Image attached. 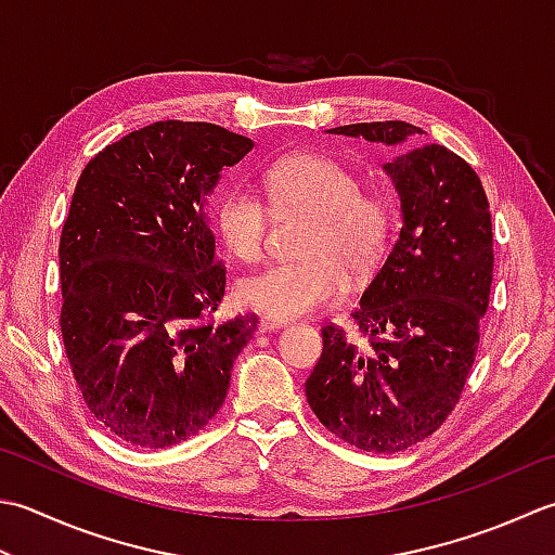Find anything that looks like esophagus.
I'll list each match as a JSON object with an SVG mask.
<instances>
[{
    "mask_svg": "<svg viewBox=\"0 0 555 555\" xmlns=\"http://www.w3.org/2000/svg\"><path fill=\"white\" fill-rule=\"evenodd\" d=\"M288 320H276V318H262L259 320V330L262 332H271V330H284L288 327Z\"/></svg>",
    "mask_w": 555,
    "mask_h": 555,
    "instance_id": "1",
    "label": "esophagus"
}]
</instances>
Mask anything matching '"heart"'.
<instances>
[{
	"mask_svg": "<svg viewBox=\"0 0 555 555\" xmlns=\"http://www.w3.org/2000/svg\"><path fill=\"white\" fill-rule=\"evenodd\" d=\"M269 206L279 216H310L298 262L267 267L237 284L245 306L293 320L339 300L349 276L363 281L385 262L395 233L387 194L363 190L344 163L320 154L281 158L264 176ZM269 206L249 188L228 190L216 204L214 231L237 262H257L269 233Z\"/></svg>",
	"mask_w": 555,
	"mask_h": 555,
	"instance_id": "obj_1",
	"label": "heart"
}]
</instances>
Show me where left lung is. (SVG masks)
I'll use <instances>...</instances> for the list:
<instances>
[{
  "mask_svg": "<svg viewBox=\"0 0 555 555\" xmlns=\"http://www.w3.org/2000/svg\"><path fill=\"white\" fill-rule=\"evenodd\" d=\"M397 149L385 163L401 197L399 237L351 318L327 322L306 383L314 416L365 452H401L457 406L491 298L493 228L476 170L401 119L330 129Z\"/></svg>",
  "mask_w": 555,
  "mask_h": 555,
  "instance_id": "8db88e82",
  "label": "left lung"
}]
</instances>
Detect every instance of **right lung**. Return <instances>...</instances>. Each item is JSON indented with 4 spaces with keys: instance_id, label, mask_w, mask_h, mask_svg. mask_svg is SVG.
Instances as JSON below:
<instances>
[{
    "instance_id": "add662e5",
    "label": "right lung",
    "mask_w": 555,
    "mask_h": 555,
    "mask_svg": "<svg viewBox=\"0 0 555 555\" xmlns=\"http://www.w3.org/2000/svg\"><path fill=\"white\" fill-rule=\"evenodd\" d=\"M253 139L163 119L86 163L60 237V330L81 397L129 444L163 450L223 406L257 314L216 324L225 264L206 194Z\"/></svg>"
}]
</instances>
